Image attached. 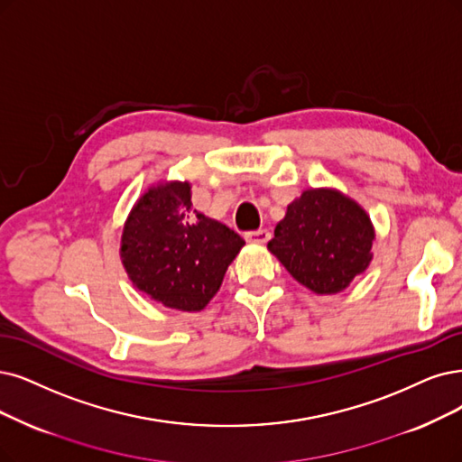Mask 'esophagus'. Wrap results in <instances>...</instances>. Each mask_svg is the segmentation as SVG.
Wrapping results in <instances>:
<instances>
[{"label":"esophagus","instance_id":"1","mask_svg":"<svg viewBox=\"0 0 462 462\" xmlns=\"http://www.w3.org/2000/svg\"><path fill=\"white\" fill-rule=\"evenodd\" d=\"M245 240L251 244H266L270 240V232L268 230H254V232H247Z\"/></svg>","mask_w":462,"mask_h":462}]
</instances>
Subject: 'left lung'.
I'll return each instance as SVG.
<instances>
[{"instance_id": "8db88e82", "label": "left lung", "mask_w": 462, "mask_h": 462, "mask_svg": "<svg viewBox=\"0 0 462 462\" xmlns=\"http://www.w3.org/2000/svg\"><path fill=\"white\" fill-rule=\"evenodd\" d=\"M374 228L360 203L337 188H309L287 205L268 251L300 285L337 295L367 270Z\"/></svg>"}]
</instances>
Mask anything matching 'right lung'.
<instances>
[{
  "label": "right lung",
  "instance_id": "right-lung-1",
  "mask_svg": "<svg viewBox=\"0 0 462 462\" xmlns=\"http://www.w3.org/2000/svg\"><path fill=\"white\" fill-rule=\"evenodd\" d=\"M192 184L163 180L136 199L124 225L119 257L133 285L180 312H199L245 242L192 209Z\"/></svg>",
  "mask_w": 462,
  "mask_h": 462
}]
</instances>
